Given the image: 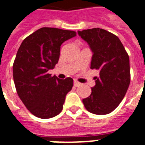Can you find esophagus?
<instances>
[{
  "instance_id": "1",
  "label": "esophagus",
  "mask_w": 145,
  "mask_h": 145,
  "mask_svg": "<svg viewBox=\"0 0 145 145\" xmlns=\"http://www.w3.org/2000/svg\"><path fill=\"white\" fill-rule=\"evenodd\" d=\"M74 85L75 87H78L81 85V83H80V82H78V81H74Z\"/></svg>"
}]
</instances>
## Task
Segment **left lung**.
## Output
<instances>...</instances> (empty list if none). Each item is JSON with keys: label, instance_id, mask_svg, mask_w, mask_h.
<instances>
[{"label": "left lung", "instance_id": "left-lung-1", "mask_svg": "<svg viewBox=\"0 0 145 145\" xmlns=\"http://www.w3.org/2000/svg\"><path fill=\"white\" fill-rule=\"evenodd\" d=\"M88 44L92 55L91 68L99 71L91 94L83 99L87 110L103 115L112 112L126 94L131 81L129 57L116 35L104 29L78 31Z\"/></svg>", "mask_w": 145, "mask_h": 145}]
</instances>
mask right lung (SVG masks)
Returning <instances> with one entry per match:
<instances>
[{
	"label": "right lung",
	"instance_id": "1",
	"mask_svg": "<svg viewBox=\"0 0 145 145\" xmlns=\"http://www.w3.org/2000/svg\"><path fill=\"white\" fill-rule=\"evenodd\" d=\"M76 32L42 27L21 43L13 65V78L18 96L34 116L47 119L61 112L73 79H59L48 71L58 62L61 45Z\"/></svg>",
	"mask_w": 145,
	"mask_h": 145
}]
</instances>
